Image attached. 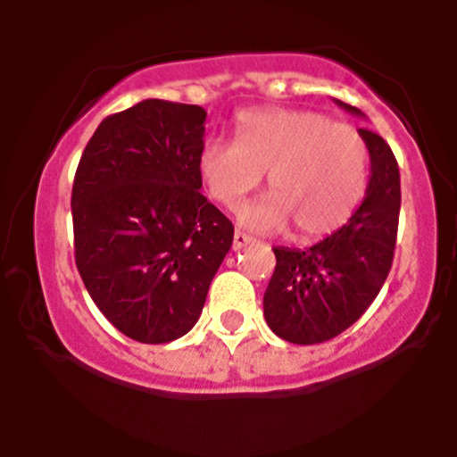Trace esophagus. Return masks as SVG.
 Segmentation results:
<instances>
[{
    "instance_id": "34e87169",
    "label": "esophagus",
    "mask_w": 457,
    "mask_h": 457,
    "mask_svg": "<svg viewBox=\"0 0 457 457\" xmlns=\"http://www.w3.org/2000/svg\"><path fill=\"white\" fill-rule=\"evenodd\" d=\"M251 243H253V238H251V236H246L245 232H240V229H236V232H234V243H232L234 251L245 249V246L251 245Z\"/></svg>"
}]
</instances>
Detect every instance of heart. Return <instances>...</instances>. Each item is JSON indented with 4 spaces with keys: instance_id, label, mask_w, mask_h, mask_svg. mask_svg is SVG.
Returning a JSON list of instances; mask_svg holds the SVG:
<instances>
[{
    "instance_id": "obj_1",
    "label": "heart",
    "mask_w": 457,
    "mask_h": 457,
    "mask_svg": "<svg viewBox=\"0 0 457 457\" xmlns=\"http://www.w3.org/2000/svg\"><path fill=\"white\" fill-rule=\"evenodd\" d=\"M236 133L202 145L199 174L219 204L236 208L269 171V195L240 211L246 228L292 223L298 238H318L353 217L370 174V148L353 124L309 109H253L238 115Z\"/></svg>"
}]
</instances>
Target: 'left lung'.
<instances>
[{"label": "left lung", "mask_w": 457, "mask_h": 457, "mask_svg": "<svg viewBox=\"0 0 457 457\" xmlns=\"http://www.w3.org/2000/svg\"><path fill=\"white\" fill-rule=\"evenodd\" d=\"M354 115L353 104L335 101ZM370 148V182L348 223L313 246H275L277 266L264 292L270 330L290 344L337 337L378 296L393 264L400 219V167L380 135L359 129Z\"/></svg>", "instance_id": "obj_1"}]
</instances>
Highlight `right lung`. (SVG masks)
Instances as JSON below:
<instances>
[{"label": "right lung", "instance_id": "obj_1", "mask_svg": "<svg viewBox=\"0 0 457 457\" xmlns=\"http://www.w3.org/2000/svg\"><path fill=\"white\" fill-rule=\"evenodd\" d=\"M206 112L145 98L104 118L72 185L75 262L120 333L167 344L195 327L234 225L199 193Z\"/></svg>", "mask_w": 457, "mask_h": 457}]
</instances>
